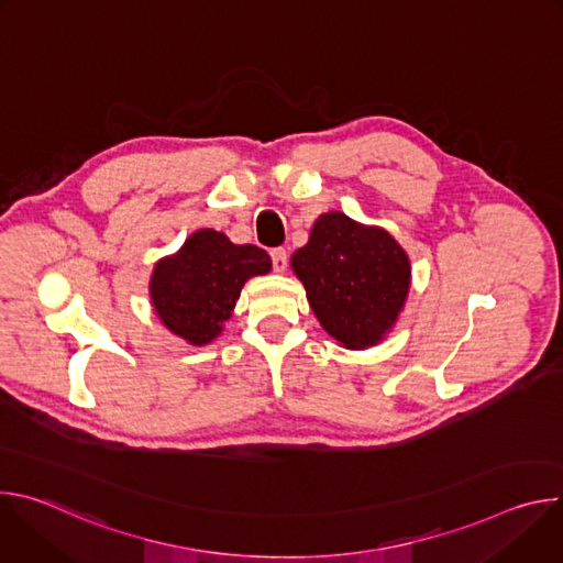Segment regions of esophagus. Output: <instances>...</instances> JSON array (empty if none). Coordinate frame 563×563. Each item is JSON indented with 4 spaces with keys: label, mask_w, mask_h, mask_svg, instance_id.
Wrapping results in <instances>:
<instances>
[{
    "label": "esophagus",
    "mask_w": 563,
    "mask_h": 563,
    "mask_svg": "<svg viewBox=\"0 0 563 563\" xmlns=\"http://www.w3.org/2000/svg\"><path fill=\"white\" fill-rule=\"evenodd\" d=\"M269 256H272L274 269H276V272H285V267H287V252H285L283 247H276V250L269 252Z\"/></svg>",
    "instance_id": "esophagus-1"
}]
</instances>
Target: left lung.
Returning a JSON list of instances; mask_svg holds the SVG:
<instances>
[{
	"instance_id": "1",
	"label": "left lung",
	"mask_w": 563,
	"mask_h": 563,
	"mask_svg": "<svg viewBox=\"0 0 563 563\" xmlns=\"http://www.w3.org/2000/svg\"><path fill=\"white\" fill-rule=\"evenodd\" d=\"M291 267L320 325L350 350L380 341L410 289V261L396 240L339 211L313 222Z\"/></svg>"
}]
</instances>
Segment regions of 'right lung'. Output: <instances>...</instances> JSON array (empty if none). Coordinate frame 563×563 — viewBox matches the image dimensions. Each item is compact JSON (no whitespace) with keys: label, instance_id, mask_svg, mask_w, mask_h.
Instances as JSON below:
<instances>
[{"label":"right lung","instance_id":"1","mask_svg":"<svg viewBox=\"0 0 563 563\" xmlns=\"http://www.w3.org/2000/svg\"><path fill=\"white\" fill-rule=\"evenodd\" d=\"M269 269L265 250L233 245L224 233L200 229L176 256L155 265L151 300L174 334L205 345L220 334L245 280Z\"/></svg>","mask_w":563,"mask_h":563}]
</instances>
